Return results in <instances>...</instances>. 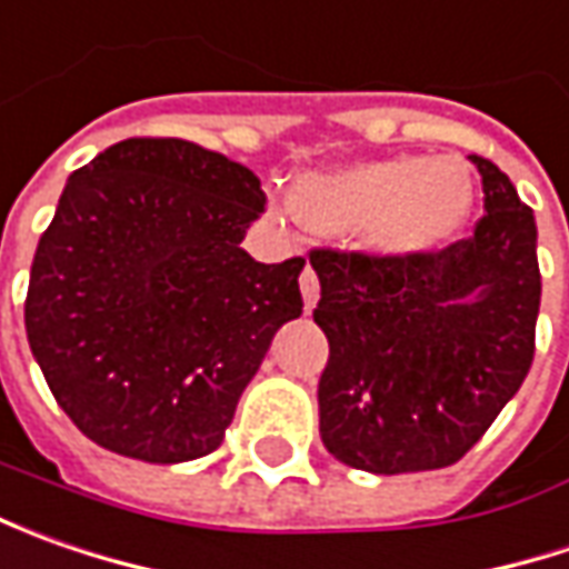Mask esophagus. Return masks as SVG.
I'll list each match as a JSON object with an SVG mask.
<instances>
[{
	"label": "esophagus",
	"mask_w": 569,
	"mask_h": 569,
	"mask_svg": "<svg viewBox=\"0 0 569 569\" xmlns=\"http://www.w3.org/2000/svg\"><path fill=\"white\" fill-rule=\"evenodd\" d=\"M300 295H303V307H307V310H313V307H317L319 278H317V272L310 269V266H307V269H303V274H300Z\"/></svg>",
	"instance_id": "34e87169"
}]
</instances>
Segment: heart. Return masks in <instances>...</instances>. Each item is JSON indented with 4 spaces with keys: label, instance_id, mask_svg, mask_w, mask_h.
Wrapping results in <instances>:
<instances>
[{
    "label": "heart",
    "instance_id": "heart-1",
    "mask_svg": "<svg viewBox=\"0 0 569 569\" xmlns=\"http://www.w3.org/2000/svg\"><path fill=\"white\" fill-rule=\"evenodd\" d=\"M475 183L466 161L382 158L303 173L291 187L297 221L326 237H351L380 259H418L466 228Z\"/></svg>",
    "mask_w": 569,
    "mask_h": 569
}]
</instances>
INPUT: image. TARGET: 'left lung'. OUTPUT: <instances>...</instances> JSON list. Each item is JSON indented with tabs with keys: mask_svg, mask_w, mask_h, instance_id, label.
<instances>
[{
	"mask_svg": "<svg viewBox=\"0 0 569 569\" xmlns=\"http://www.w3.org/2000/svg\"><path fill=\"white\" fill-rule=\"evenodd\" d=\"M485 218L418 259L313 250L319 437L351 469H447L519 392L536 355L538 228L510 177L471 154Z\"/></svg>",
	"mask_w": 569,
	"mask_h": 569,
	"instance_id": "obj_1",
	"label": "left lung"
}]
</instances>
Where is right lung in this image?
<instances>
[{"label":"right lung","instance_id":"right-lung-1","mask_svg":"<svg viewBox=\"0 0 569 569\" xmlns=\"http://www.w3.org/2000/svg\"><path fill=\"white\" fill-rule=\"evenodd\" d=\"M266 206L250 167L183 139H126L78 167L33 252L24 329L72 425L173 466L221 447L303 259L240 247Z\"/></svg>","mask_w":569,"mask_h":569}]
</instances>
